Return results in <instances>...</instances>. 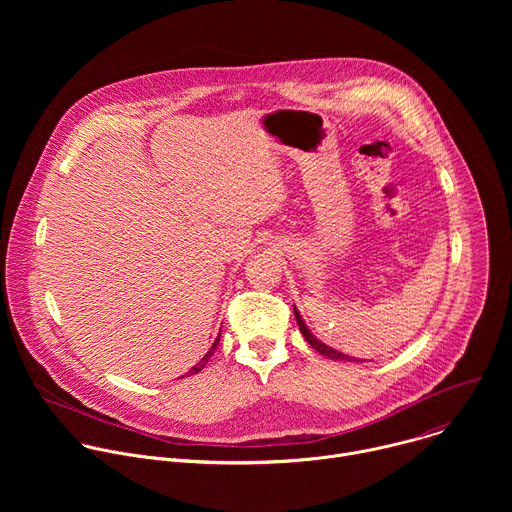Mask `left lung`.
<instances>
[{
	"label": "left lung",
	"mask_w": 512,
	"mask_h": 512,
	"mask_svg": "<svg viewBox=\"0 0 512 512\" xmlns=\"http://www.w3.org/2000/svg\"><path fill=\"white\" fill-rule=\"evenodd\" d=\"M294 314H296V322H298V326H300V332L304 334V338H306V342L316 350V352H320L322 356H326V358H332V360H346V362H358V358H354V356H348V354H344V352H338V350H334L332 346H326L324 342H320L312 332H310V328L306 326V322L302 320V316H300V312H298V308L294 306Z\"/></svg>",
	"instance_id": "left-lung-1"
}]
</instances>
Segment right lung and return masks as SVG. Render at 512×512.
Here are the masks:
<instances>
[{
  "label": "right lung",
  "mask_w": 512,
  "mask_h": 512,
  "mask_svg": "<svg viewBox=\"0 0 512 512\" xmlns=\"http://www.w3.org/2000/svg\"><path fill=\"white\" fill-rule=\"evenodd\" d=\"M218 340H221V334H218V336H216V340L212 342L210 350H208V352H206V354L202 356V360H200V362H196V364H194V367H192V369H190V371L186 373V377H190V375H194V373H200V371H202V369L206 367V362L210 360V356L214 354V350H216V346H218Z\"/></svg>",
  "instance_id": "obj_1"
}]
</instances>
